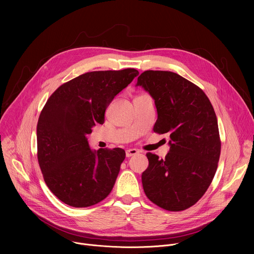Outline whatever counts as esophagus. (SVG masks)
I'll list each match as a JSON object with an SVG mask.
<instances>
[{
    "instance_id": "1",
    "label": "esophagus",
    "mask_w": 254,
    "mask_h": 254,
    "mask_svg": "<svg viewBox=\"0 0 254 254\" xmlns=\"http://www.w3.org/2000/svg\"><path fill=\"white\" fill-rule=\"evenodd\" d=\"M137 153H138V151L135 150V149H127V150L126 151V156H127V158H129V157H131V156L136 155Z\"/></svg>"
}]
</instances>
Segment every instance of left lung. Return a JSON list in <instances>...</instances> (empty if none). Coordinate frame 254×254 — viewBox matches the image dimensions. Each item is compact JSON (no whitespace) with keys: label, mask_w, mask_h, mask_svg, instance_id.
<instances>
[{"label":"left lung","mask_w":254,"mask_h":254,"mask_svg":"<svg viewBox=\"0 0 254 254\" xmlns=\"http://www.w3.org/2000/svg\"><path fill=\"white\" fill-rule=\"evenodd\" d=\"M135 86L155 100L154 131L170 134L164 160L147 154L143 191L159 207L183 211L205 194L218 165L221 141L214 108L201 88L171 71H144Z\"/></svg>","instance_id":"left-lung-1"}]
</instances>
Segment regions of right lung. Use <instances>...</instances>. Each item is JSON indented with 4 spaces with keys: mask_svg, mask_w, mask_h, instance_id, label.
<instances>
[{
    "mask_svg": "<svg viewBox=\"0 0 254 254\" xmlns=\"http://www.w3.org/2000/svg\"><path fill=\"white\" fill-rule=\"evenodd\" d=\"M137 75L133 68L87 72L47 100L37 125L38 162L48 188L63 203L89 207L113 190L126 152L92 150L86 135L104 123L107 106Z\"/></svg>",
    "mask_w": 254,
    "mask_h": 254,
    "instance_id": "add662e5",
    "label": "right lung"
}]
</instances>
